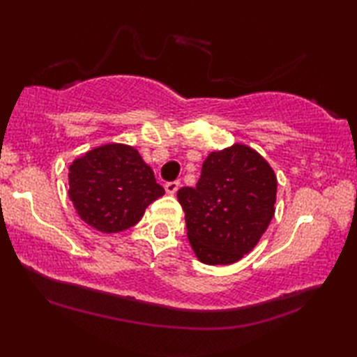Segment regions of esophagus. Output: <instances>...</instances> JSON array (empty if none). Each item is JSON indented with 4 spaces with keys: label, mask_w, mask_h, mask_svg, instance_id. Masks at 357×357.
Masks as SVG:
<instances>
[{
    "label": "esophagus",
    "mask_w": 357,
    "mask_h": 357,
    "mask_svg": "<svg viewBox=\"0 0 357 357\" xmlns=\"http://www.w3.org/2000/svg\"><path fill=\"white\" fill-rule=\"evenodd\" d=\"M181 183L179 181H173V183H167L165 184V192L168 193V195H174V193L178 192Z\"/></svg>",
    "instance_id": "obj_1"
}]
</instances>
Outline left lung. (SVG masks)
<instances>
[{"instance_id": "left-lung-1", "label": "left lung", "mask_w": 357, "mask_h": 357, "mask_svg": "<svg viewBox=\"0 0 357 357\" xmlns=\"http://www.w3.org/2000/svg\"><path fill=\"white\" fill-rule=\"evenodd\" d=\"M277 178L243 143L208 154L197 187H183L187 238L204 264H233L250 253L275 213Z\"/></svg>"}]
</instances>
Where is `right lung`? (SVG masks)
<instances>
[{"instance_id": "add662e5", "label": "right lung", "mask_w": 357, "mask_h": 357, "mask_svg": "<svg viewBox=\"0 0 357 357\" xmlns=\"http://www.w3.org/2000/svg\"><path fill=\"white\" fill-rule=\"evenodd\" d=\"M165 193L135 148L107 143L69 165V198L80 219L102 233H118L140 222Z\"/></svg>"}]
</instances>
